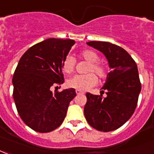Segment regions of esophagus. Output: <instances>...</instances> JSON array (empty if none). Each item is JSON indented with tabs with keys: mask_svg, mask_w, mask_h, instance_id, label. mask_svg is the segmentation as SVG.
<instances>
[{
	"mask_svg": "<svg viewBox=\"0 0 154 154\" xmlns=\"http://www.w3.org/2000/svg\"><path fill=\"white\" fill-rule=\"evenodd\" d=\"M76 93H77V94H84V92L81 91H78V90H76Z\"/></svg>",
	"mask_w": 154,
	"mask_h": 154,
	"instance_id": "1",
	"label": "esophagus"
}]
</instances>
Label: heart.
Masks as SVG:
<instances>
[{
    "instance_id": "heart-1",
    "label": "heart",
    "mask_w": 154,
    "mask_h": 154,
    "mask_svg": "<svg viewBox=\"0 0 154 154\" xmlns=\"http://www.w3.org/2000/svg\"><path fill=\"white\" fill-rule=\"evenodd\" d=\"M80 56L83 60L91 63L89 66L88 72H94L100 79H105L108 76V68L102 63H100V56L96 52L91 50H85L81 52ZM63 71L65 73L70 74L74 71L75 59L72 56H68L63 63ZM97 83V77L94 73H88L86 75H76L67 82L69 88L76 89L81 91H86L91 88Z\"/></svg>"
}]
</instances>
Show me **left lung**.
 Returning a JSON list of instances; mask_svg holds the SVG:
<instances>
[{"mask_svg": "<svg viewBox=\"0 0 154 154\" xmlns=\"http://www.w3.org/2000/svg\"><path fill=\"white\" fill-rule=\"evenodd\" d=\"M102 52L111 71L102 87L107 96L86 93L84 114L91 126L100 131H112L126 123L135 112L141 84L135 60L123 48L107 42H89Z\"/></svg>", "mask_w": 154, "mask_h": 154, "instance_id": "8db88e82", "label": "left lung"}]
</instances>
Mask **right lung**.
<instances>
[{
	"label": "right lung",
	"mask_w": 154,
	"mask_h": 154,
	"mask_svg": "<svg viewBox=\"0 0 154 154\" xmlns=\"http://www.w3.org/2000/svg\"><path fill=\"white\" fill-rule=\"evenodd\" d=\"M75 44L71 39L49 38L23 54L14 73L13 97L20 118L35 131H54L64 120L75 89L51 91L63 84V63Z\"/></svg>",
	"instance_id": "add662e5"
}]
</instances>
